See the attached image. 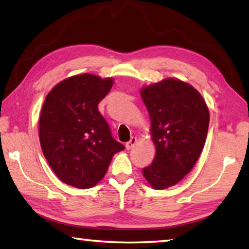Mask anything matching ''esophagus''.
Listing matches in <instances>:
<instances>
[{
    "mask_svg": "<svg viewBox=\"0 0 249 249\" xmlns=\"http://www.w3.org/2000/svg\"><path fill=\"white\" fill-rule=\"evenodd\" d=\"M136 142H137V138L133 136L132 138H130L129 142H126V148H127V149H132L133 147L135 146V144H136Z\"/></svg>",
    "mask_w": 249,
    "mask_h": 249,
    "instance_id": "esophagus-1",
    "label": "esophagus"
}]
</instances>
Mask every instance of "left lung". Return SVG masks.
Returning <instances> with one entry per match:
<instances>
[{
	"label": "left lung",
	"instance_id": "1",
	"mask_svg": "<svg viewBox=\"0 0 249 249\" xmlns=\"http://www.w3.org/2000/svg\"><path fill=\"white\" fill-rule=\"evenodd\" d=\"M151 120L156 156L142 168L154 189L175 185L191 171L203 149L210 114L203 98L190 84L166 79L142 90Z\"/></svg>",
	"mask_w": 249,
	"mask_h": 249
}]
</instances>
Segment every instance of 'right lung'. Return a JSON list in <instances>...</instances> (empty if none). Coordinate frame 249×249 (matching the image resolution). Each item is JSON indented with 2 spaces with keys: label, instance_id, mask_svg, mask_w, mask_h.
I'll use <instances>...</instances> for the list:
<instances>
[{
  "label": "right lung",
  "instance_id": "1",
  "mask_svg": "<svg viewBox=\"0 0 249 249\" xmlns=\"http://www.w3.org/2000/svg\"><path fill=\"white\" fill-rule=\"evenodd\" d=\"M112 86V79L84 73L58 83L46 96L39 119L40 146L62 182L92 188L107 174L114 154L125 148L98 109Z\"/></svg>",
  "mask_w": 249,
  "mask_h": 249
}]
</instances>
